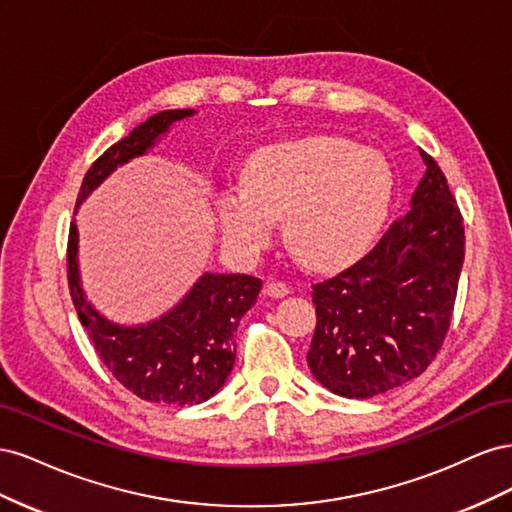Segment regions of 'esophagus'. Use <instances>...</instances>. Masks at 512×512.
<instances>
[{"label":"esophagus","instance_id":"obj_1","mask_svg":"<svg viewBox=\"0 0 512 512\" xmlns=\"http://www.w3.org/2000/svg\"><path fill=\"white\" fill-rule=\"evenodd\" d=\"M267 294L271 299H284L286 294H290V286L286 282H280V280H271L267 284Z\"/></svg>","mask_w":512,"mask_h":512}]
</instances>
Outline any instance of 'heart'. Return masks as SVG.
<instances>
[{"label": "heart", "instance_id": "obj_1", "mask_svg": "<svg viewBox=\"0 0 512 512\" xmlns=\"http://www.w3.org/2000/svg\"><path fill=\"white\" fill-rule=\"evenodd\" d=\"M395 194L391 162L337 136H305L258 151L245 185L218 198L226 241L260 252L286 218L290 250L307 265L333 267L376 241Z\"/></svg>", "mask_w": 512, "mask_h": 512}]
</instances>
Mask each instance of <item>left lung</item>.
<instances>
[{
  "mask_svg": "<svg viewBox=\"0 0 512 512\" xmlns=\"http://www.w3.org/2000/svg\"><path fill=\"white\" fill-rule=\"evenodd\" d=\"M427 166L410 209L365 258L314 286V378L335 395L369 399L418 378L440 350L463 265V220L446 177Z\"/></svg>",
  "mask_w": 512,
  "mask_h": 512,
  "instance_id": "1",
  "label": "left lung"
}]
</instances>
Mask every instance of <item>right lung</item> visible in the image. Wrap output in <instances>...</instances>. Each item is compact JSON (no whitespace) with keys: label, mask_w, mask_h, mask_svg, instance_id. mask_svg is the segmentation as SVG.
<instances>
[{"label":"right lung","mask_w":512,"mask_h":512,"mask_svg":"<svg viewBox=\"0 0 512 512\" xmlns=\"http://www.w3.org/2000/svg\"><path fill=\"white\" fill-rule=\"evenodd\" d=\"M194 115V108L151 115L108 147L87 170L76 209L119 166L143 158L156 147L175 121ZM68 284L76 314L108 371L136 397L168 406L203 404L222 389L235 365L239 320L256 303L262 288L254 275L203 273L162 316L141 324L113 322L85 294L74 222L68 237Z\"/></svg>","instance_id":"add662e5"}]
</instances>
